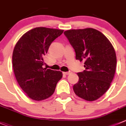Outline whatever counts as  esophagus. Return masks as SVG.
I'll return each instance as SVG.
<instances>
[{
    "label": "esophagus",
    "mask_w": 126,
    "mask_h": 126,
    "mask_svg": "<svg viewBox=\"0 0 126 126\" xmlns=\"http://www.w3.org/2000/svg\"><path fill=\"white\" fill-rule=\"evenodd\" d=\"M71 73V71H68V72H64L63 73H64V75H70Z\"/></svg>",
    "instance_id": "1"
}]
</instances>
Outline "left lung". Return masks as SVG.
I'll use <instances>...</instances> for the list:
<instances>
[{"instance_id":"obj_1","label":"left lung","mask_w":126,"mask_h":126,"mask_svg":"<svg viewBox=\"0 0 126 126\" xmlns=\"http://www.w3.org/2000/svg\"><path fill=\"white\" fill-rule=\"evenodd\" d=\"M74 48L76 59L84 62L85 70L78 73L73 85L77 96L94 101L104 95L114 79L117 64L115 52L110 41L97 29H70L64 32Z\"/></svg>"}]
</instances>
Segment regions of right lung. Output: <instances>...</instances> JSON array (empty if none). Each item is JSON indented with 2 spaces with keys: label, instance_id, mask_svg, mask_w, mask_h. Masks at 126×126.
I'll list each match as a JSON object with an SVG mask.
<instances>
[{
  "label": "right lung",
  "instance_id": "obj_1",
  "mask_svg": "<svg viewBox=\"0 0 126 126\" xmlns=\"http://www.w3.org/2000/svg\"><path fill=\"white\" fill-rule=\"evenodd\" d=\"M63 30L44 27L34 28L22 35L12 53V66L17 83L30 98L37 101L53 94L60 71L43 68V57L52 42Z\"/></svg>",
  "mask_w": 126,
  "mask_h": 126
}]
</instances>
